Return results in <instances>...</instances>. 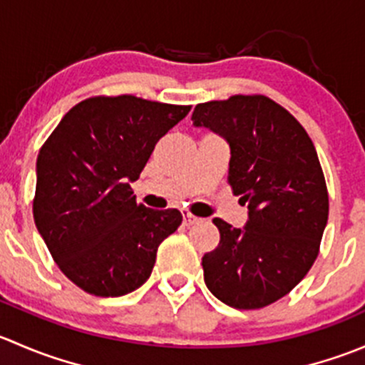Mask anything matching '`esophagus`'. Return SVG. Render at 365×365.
I'll use <instances>...</instances> for the list:
<instances>
[{
	"label": "esophagus",
	"instance_id": "34e87169",
	"mask_svg": "<svg viewBox=\"0 0 365 365\" xmlns=\"http://www.w3.org/2000/svg\"><path fill=\"white\" fill-rule=\"evenodd\" d=\"M182 215H183V224H185V226H194V224L200 222V219H197L196 215H192L190 212H182Z\"/></svg>",
	"mask_w": 365,
	"mask_h": 365
}]
</instances>
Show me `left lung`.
<instances>
[{
	"instance_id": "1",
	"label": "left lung",
	"mask_w": 365,
	"mask_h": 365,
	"mask_svg": "<svg viewBox=\"0 0 365 365\" xmlns=\"http://www.w3.org/2000/svg\"><path fill=\"white\" fill-rule=\"evenodd\" d=\"M192 123L227 141V182L249 208L242 230L213 219L220 242L203 256L206 288L235 309L274 304L311 270L329 220L314 145L295 116L264 95L197 104Z\"/></svg>"
}]
</instances>
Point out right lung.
<instances>
[{
  "label": "right lung",
  "mask_w": 365,
  "mask_h": 365,
  "mask_svg": "<svg viewBox=\"0 0 365 365\" xmlns=\"http://www.w3.org/2000/svg\"><path fill=\"white\" fill-rule=\"evenodd\" d=\"M189 111L134 95L91 97L40 148L36 230L60 270L90 295L121 297L145 284L162 240L182 224L176 208L139 205L130 182Z\"/></svg>",
  "instance_id": "add662e5"
}]
</instances>
